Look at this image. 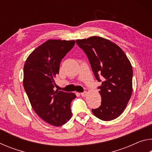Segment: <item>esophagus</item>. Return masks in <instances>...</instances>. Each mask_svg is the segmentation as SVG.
<instances>
[{"label": "esophagus", "mask_w": 152, "mask_h": 152, "mask_svg": "<svg viewBox=\"0 0 152 152\" xmlns=\"http://www.w3.org/2000/svg\"><path fill=\"white\" fill-rule=\"evenodd\" d=\"M82 96H85L86 95V92H82V93L80 94Z\"/></svg>", "instance_id": "1"}]
</instances>
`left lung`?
<instances>
[{"instance_id": "8db88e82", "label": "left lung", "mask_w": 152, "mask_h": 152, "mask_svg": "<svg viewBox=\"0 0 152 152\" xmlns=\"http://www.w3.org/2000/svg\"><path fill=\"white\" fill-rule=\"evenodd\" d=\"M76 43L88 57L95 78L102 82L99 87L101 105L92 109V113L102 121L116 119L121 115L132 96V64L119 46L104 38L92 36L77 39Z\"/></svg>"}]
</instances>
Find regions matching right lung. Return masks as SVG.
Segmentation results:
<instances>
[{
    "mask_svg": "<svg viewBox=\"0 0 152 152\" xmlns=\"http://www.w3.org/2000/svg\"><path fill=\"white\" fill-rule=\"evenodd\" d=\"M75 41L49 39L28 56L23 68V86L30 103L38 116L53 126L63 125L72 117V92L54 91L61 60Z\"/></svg>",
    "mask_w": 152,
    "mask_h": 152,
    "instance_id": "1",
    "label": "right lung"
}]
</instances>
